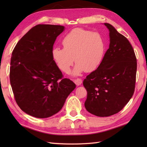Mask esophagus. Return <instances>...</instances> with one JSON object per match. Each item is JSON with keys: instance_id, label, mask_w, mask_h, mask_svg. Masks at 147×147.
Listing matches in <instances>:
<instances>
[{"instance_id": "1", "label": "esophagus", "mask_w": 147, "mask_h": 147, "mask_svg": "<svg viewBox=\"0 0 147 147\" xmlns=\"http://www.w3.org/2000/svg\"><path fill=\"white\" fill-rule=\"evenodd\" d=\"M74 82L75 83V84H76L77 86H80L81 84L82 83V80H81V79H80V78H78L76 80H74Z\"/></svg>"}]
</instances>
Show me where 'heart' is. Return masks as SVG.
I'll return each instance as SVG.
<instances>
[{
  "instance_id": "heart-1",
  "label": "heart",
  "mask_w": 147,
  "mask_h": 147,
  "mask_svg": "<svg viewBox=\"0 0 147 147\" xmlns=\"http://www.w3.org/2000/svg\"><path fill=\"white\" fill-rule=\"evenodd\" d=\"M62 43L64 49H52V59L64 73L68 72L74 60L76 64L71 71L73 76H78L84 71L95 70L100 64L105 54L104 38L100 33L88 30H73L64 36Z\"/></svg>"
}]
</instances>
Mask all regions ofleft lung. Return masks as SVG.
Masks as SVG:
<instances>
[{
  "mask_svg": "<svg viewBox=\"0 0 147 147\" xmlns=\"http://www.w3.org/2000/svg\"><path fill=\"white\" fill-rule=\"evenodd\" d=\"M110 44L101 63L83 81L87 91L85 107L98 117L118 113L135 92L137 69L135 52L125 36L109 23Z\"/></svg>",
  "mask_w": 147,
  "mask_h": 147,
  "instance_id": "8db88e82",
  "label": "left lung"
}]
</instances>
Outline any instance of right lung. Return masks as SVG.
Returning <instances> with one entry per match:
<instances>
[{"label":"right lung","instance_id":"add662e5","mask_svg":"<svg viewBox=\"0 0 147 147\" xmlns=\"http://www.w3.org/2000/svg\"><path fill=\"white\" fill-rule=\"evenodd\" d=\"M65 28L38 24L20 39L12 53L10 82L17 104L26 114L47 118L61 111L76 88L52 57L57 37Z\"/></svg>","mask_w":147,"mask_h":147}]
</instances>
